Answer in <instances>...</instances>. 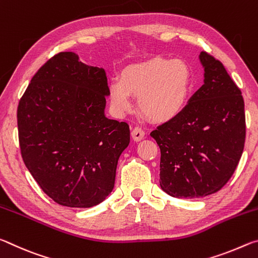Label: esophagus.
Masks as SVG:
<instances>
[{"instance_id": "obj_1", "label": "esophagus", "mask_w": 258, "mask_h": 258, "mask_svg": "<svg viewBox=\"0 0 258 258\" xmlns=\"http://www.w3.org/2000/svg\"><path fill=\"white\" fill-rule=\"evenodd\" d=\"M131 135H132V138L134 141H141V140L145 138V131H143L140 126H137V127H134L132 130V133H131Z\"/></svg>"}]
</instances>
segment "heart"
<instances>
[{"instance_id":"obj_1","label":"heart","mask_w":258,"mask_h":258,"mask_svg":"<svg viewBox=\"0 0 258 258\" xmlns=\"http://www.w3.org/2000/svg\"><path fill=\"white\" fill-rule=\"evenodd\" d=\"M191 90V69L184 60L154 56L130 64L119 78L109 83V99L117 115L132 109L131 95L139 97V108L148 118L173 119L185 107Z\"/></svg>"}]
</instances>
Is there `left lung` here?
<instances>
[{
	"mask_svg": "<svg viewBox=\"0 0 258 258\" xmlns=\"http://www.w3.org/2000/svg\"><path fill=\"white\" fill-rule=\"evenodd\" d=\"M204 85L173 119L150 135L160 149V187L199 198L223 187L241 158L246 117L241 91L220 60L202 52Z\"/></svg>",
	"mask_w": 258,
	"mask_h": 258,
	"instance_id": "8db88e82",
	"label": "left lung"
}]
</instances>
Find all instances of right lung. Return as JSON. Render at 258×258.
Listing matches in <instances>:
<instances>
[{"mask_svg": "<svg viewBox=\"0 0 258 258\" xmlns=\"http://www.w3.org/2000/svg\"><path fill=\"white\" fill-rule=\"evenodd\" d=\"M107 95L104 69L60 52L38 69L20 99L21 157L41 189L61 206H95L115 185L130 127L104 116Z\"/></svg>", "mask_w": 258, "mask_h": 258, "instance_id": "1", "label": "right lung"}]
</instances>
